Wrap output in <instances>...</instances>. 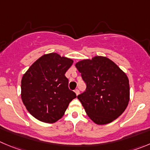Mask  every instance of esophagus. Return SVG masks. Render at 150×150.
Segmentation results:
<instances>
[{"label": "esophagus", "mask_w": 150, "mask_h": 150, "mask_svg": "<svg viewBox=\"0 0 150 150\" xmlns=\"http://www.w3.org/2000/svg\"><path fill=\"white\" fill-rule=\"evenodd\" d=\"M75 94H76V96H78V95H79V90H78V89H75Z\"/></svg>", "instance_id": "esophagus-1"}]
</instances>
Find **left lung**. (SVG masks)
Here are the masks:
<instances>
[{
    "label": "left lung",
    "mask_w": 150,
    "mask_h": 150,
    "mask_svg": "<svg viewBox=\"0 0 150 150\" xmlns=\"http://www.w3.org/2000/svg\"><path fill=\"white\" fill-rule=\"evenodd\" d=\"M75 67L86 83V91L78 98L89 118L103 125L119 117L129 101V83L125 72L103 56L81 60Z\"/></svg>",
    "instance_id": "8db88e82"
}]
</instances>
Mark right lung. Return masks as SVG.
Wrapping results in <instances>:
<instances>
[{"mask_svg": "<svg viewBox=\"0 0 150 150\" xmlns=\"http://www.w3.org/2000/svg\"><path fill=\"white\" fill-rule=\"evenodd\" d=\"M73 60L55 52L42 55L23 74L21 99L33 117L44 123H54L64 116L76 98L68 87L65 73Z\"/></svg>", "mask_w": 150, "mask_h": 150, "instance_id": "obj_1", "label": "right lung"}]
</instances>
